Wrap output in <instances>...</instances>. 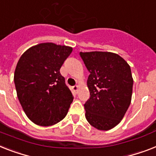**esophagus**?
Listing matches in <instances>:
<instances>
[{"mask_svg":"<svg viewBox=\"0 0 156 156\" xmlns=\"http://www.w3.org/2000/svg\"><path fill=\"white\" fill-rule=\"evenodd\" d=\"M73 90L75 93H78V86H74L73 87Z\"/></svg>","mask_w":156,"mask_h":156,"instance_id":"34e87169","label":"esophagus"}]
</instances>
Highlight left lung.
Wrapping results in <instances>:
<instances>
[{
    "label": "left lung",
    "mask_w": 156,
    "mask_h": 156,
    "mask_svg": "<svg viewBox=\"0 0 156 156\" xmlns=\"http://www.w3.org/2000/svg\"><path fill=\"white\" fill-rule=\"evenodd\" d=\"M80 56L90 73L87 79L90 97L84 105L86 119L98 130H111L121 122L131 104V67L111 52H80Z\"/></svg>",
    "instance_id": "1"
}]
</instances>
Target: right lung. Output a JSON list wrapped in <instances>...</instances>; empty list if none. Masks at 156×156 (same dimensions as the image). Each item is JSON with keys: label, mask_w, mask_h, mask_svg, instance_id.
<instances>
[{"label": "right lung", "mask_w": 156, "mask_h": 156, "mask_svg": "<svg viewBox=\"0 0 156 156\" xmlns=\"http://www.w3.org/2000/svg\"><path fill=\"white\" fill-rule=\"evenodd\" d=\"M73 48L52 42L28 49L14 72L16 94L23 111L34 123L54 125L67 115L74 97L61 75L64 61Z\"/></svg>", "instance_id": "obj_1"}]
</instances>
